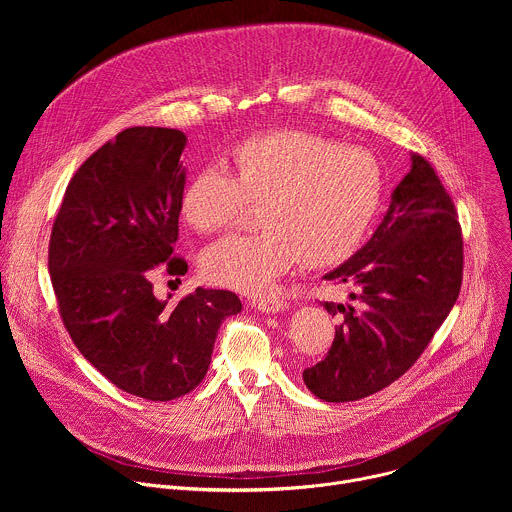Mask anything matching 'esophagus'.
<instances>
[{"instance_id":"esophagus-1","label":"esophagus","mask_w":512,"mask_h":512,"mask_svg":"<svg viewBox=\"0 0 512 512\" xmlns=\"http://www.w3.org/2000/svg\"><path fill=\"white\" fill-rule=\"evenodd\" d=\"M287 302L283 300H255L253 302V308L259 310V312H265V314H277V312H283L287 310Z\"/></svg>"}]
</instances>
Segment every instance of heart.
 I'll return each instance as SVG.
<instances>
[{
	"instance_id": "obj_1",
	"label": "heart",
	"mask_w": 512,
	"mask_h": 512,
	"mask_svg": "<svg viewBox=\"0 0 512 512\" xmlns=\"http://www.w3.org/2000/svg\"><path fill=\"white\" fill-rule=\"evenodd\" d=\"M383 174L377 158L354 145L302 131L275 129L241 141L223 168H202L184 186L182 218L198 233L229 229L257 204L247 237H229L202 253L208 281L265 296L298 259L328 267L348 259L379 210Z\"/></svg>"
}]
</instances>
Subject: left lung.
I'll return each instance as SVG.
<instances>
[{
    "label": "left lung",
    "mask_w": 512,
    "mask_h": 512,
    "mask_svg": "<svg viewBox=\"0 0 512 512\" xmlns=\"http://www.w3.org/2000/svg\"><path fill=\"white\" fill-rule=\"evenodd\" d=\"M462 267L454 202L429 162L411 154V170L371 241L324 275L352 283L356 304L324 302L342 322L326 358L304 371L306 387L322 401L344 403L405 375L454 308Z\"/></svg>",
    "instance_id": "obj_1"
}]
</instances>
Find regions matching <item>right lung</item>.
Listing matches in <instances>:
<instances>
[{"label":"right lung","mask_w":512,"mask_h":512,"mask_svg":"<svg viewBox=\"0 0 512 512\" xmlns=\"http://www.w3.org/2000/svg\"><path fill=\"white\" fill-rule=\"evenodd\" d=\"M188 137L129 127L66 186L50 235L48 269L62 322L93 367L121 391L172 401L204 379L223 320L243 310L233 291L196 287L176 306L154 296L156 269L174 257Z\"/></svg>","instance_id":"1"}]
</instances>
